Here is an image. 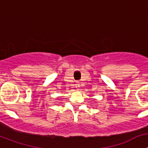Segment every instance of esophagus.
<instances>
[{
	"label": "esophagus",
	"instance_id": "esophagus-1",
	"mask_svg": "<svg viewBox=\"0 0 148 148\" xmlns=\"http://www.w3.org/2000/svg\"><path fill=\"white\" fill-rule=\"evenodd\" d=\"M79 87H80V84H79V82H77L75 84V88L78 90L79 88Z\"/></svg>",
	"mask_w": 148,
	"mask_h": 148
}]
</instances>
